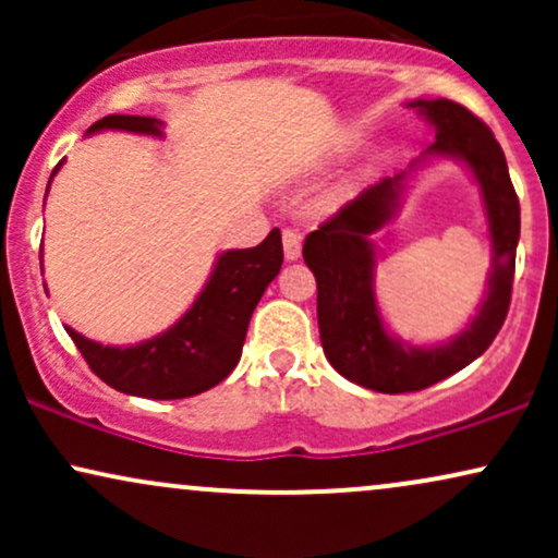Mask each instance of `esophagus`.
Masks as SVG:
<instances>
[{"instance_id": "obj_1", "label": "esophagus", "mask_w": 558, "mask_h": 558, "mask_svg": "<svg viewBox=\"0 0 558 558\" xmlns=\"http://www.w3.org/2000/svg\"><path fill=\"white\" fill-rule=\"evenodd\" d=\"M283 254L288 262H296L301 257V235L296 230L291 228L283 230Z\"/></svg>"}]
</instances>
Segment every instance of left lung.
<instances>
[{
  "label": "left lung",
  "mask_w": 558,
  "mask_h": 558,
  "mask_svg": "<svg viewBox=\"0 0 558 558\" xmlns=\"http://www.w3.org/2000/svg\"><path fill=\"white\" fill-rule=\"evenodd\" d=\"M407 107L435 128L433 144L407 172L364 189L304 241V262L317 278V325L325 356L345 380L377 393L430 388L488 349L509 312L520 243V198L490 128L451 99H414ZM430 158H457L471 168L489 217L494 265L489 291L463 332L446 344L414 347L381 323L374 296L372 233L392 219L408 175Z\"/></svg>",
  "instance_id": "1"
}]
</instances>
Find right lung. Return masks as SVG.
<instances>
[{
  "label": "right lung",
  "mask_w": 558,
  "mask_h": 558,
  "mask_svg": "<svg viewBox=\"0 0 558 558\" xmlns=\"http://www.w3.org/2000/svg\"><path fill=\"white\" fill-rule=\"evenodd\" d=\"M99 131L165 136L162 120L138 114H107L88 128V133ZM60 168L62 162L52 178ZM280 265L283 243L280 230L275 228L259 246L222 252L191 310L155 338L133 345H105L68 325L65 330L92 373L110 388L141 399H189L215 388L233 373L246 341L248 319L265 288L280 272Z\"/></svg>",
  "instance_id": "1"
}]
</instances>
